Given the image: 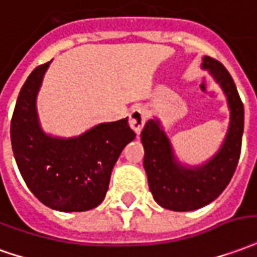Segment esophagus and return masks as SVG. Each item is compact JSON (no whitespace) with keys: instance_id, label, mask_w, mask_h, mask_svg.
<instances>
[{"instance_id":"obj_1","label":"esophagus","mask_w":257,"mask_h":257,"mask_svg":"<svg viewBox=\"0 0 257 257\" xmlns=\"http://www.w3.org/2000/svg\"><path fill=\"white\" fill-rule=\"evenodd\" d=\"M146 119L147 112L142 107H134L132 111H131V114H129V125L138 135L142 132V129H143L145 123H146Z\"/></svg>"}]
</instances>
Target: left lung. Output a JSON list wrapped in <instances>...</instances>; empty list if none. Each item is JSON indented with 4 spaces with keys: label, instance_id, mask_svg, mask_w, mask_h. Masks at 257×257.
I'll return each instance as SVG.
<instances>
[{
    "label": "left lung",
    "instance_id": "8db88e82",
    "mask_svg": "<svg viewBox=\"0 0 257 257\" xmlns=\"http://www.w3.org/2000/svg\"><path fill=\"white\" fill-rule=\"evenodd\" d=\"M202 68L221 87L229 110L228 131L221 146L200 166L179 161L170 138L157 116L149 119L142 131L145 149L143 167L154 200L174 211L204 207L220 196L234 175L241 154L243 135V104L228 71L218 61L203 57Z\"/></svg>",
    "mask_w": 257,
    "mask_h": 257
}]
</instances>
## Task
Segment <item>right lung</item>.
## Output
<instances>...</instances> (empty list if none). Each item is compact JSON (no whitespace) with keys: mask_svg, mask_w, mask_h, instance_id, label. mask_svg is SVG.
I'll use <instances>...</instances> for the list:
<instances>
[{"mask_svg":"<svg viewBox=\"0 0 257 257\" xmlns=\"http://www.w3.org/2000/svg\"><path fill=\"white\" fill-rule=\"evenodd\" d=\"M51 61L29 75L16 100L11 143L22 178L41 203L58 211H87L105 197L111 171L135 134L128 118L94 125L79 136L44 132L37 94Z\"/></svg>","mask_w":257,"mask_h":257,"instance_id":"1","label":"right lung"}]
</instances>
